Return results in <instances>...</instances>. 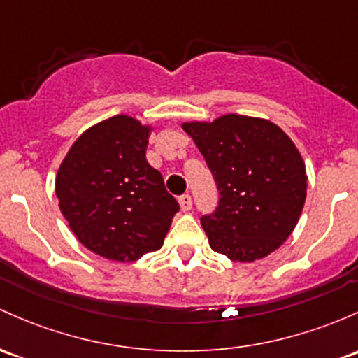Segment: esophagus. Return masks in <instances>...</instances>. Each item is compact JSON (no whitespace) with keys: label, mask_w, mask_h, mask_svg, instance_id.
Wrapping results in <instances>:
<instances>
[{"label":"esophagus","mask_w":358,"mask_h":358,"mask_svg":"<svg viewBox=\"0 0 358 358\" xmlns=\"http://www.w3.org/2000/svg\"><path fill=\"white\" fill-rule=\"evenodd\" d=\"M178 203H180V207H182L183 212H188L192 209V197L188 194L182 195V197L178 199Z\"/></svg>","instance_id":"34e87169"}]
</instances>
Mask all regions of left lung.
<instances>
[{
    "instance_id": "8db88e82",
    "label": "left lung",
    "mask_w": 358,
    "mask_h": 358,
    "mask_svg": "<svg viewBox=\"0 0 358 358\" xmlns=\"http://www.w3.org/2000/svg\"><path fill=\"white\" fill-rule=\"evenodd\" d=\"M219 190V206L200 224L210 248L233 262H255L280 248L306 202L308 175L299 149L273 122L227 113L183 122Z\"/></svg>"
}]
</instances>
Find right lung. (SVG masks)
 Segmentation results:
<instances>
[{
    "label": "right lung",
    "mask_w": 358,
    "mask_h": 358,
    "mask_svg": "<svg viewBox=\"0 0 358 358\" xmlns=\"http://www.w3.org/2000/svg\"><path fill=\"white\" fill-rule=\"evenodd\" d=\"M151 125L101 120L74 141L56 176L59 209L78 241L113 262H136L163 246L178 202L146 159Z\"/></svg>",
    "instance_id": "right-lung-1"
}]
</instances>
